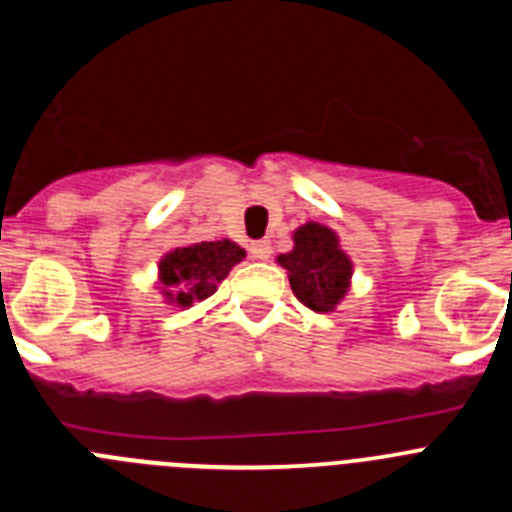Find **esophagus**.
I'll use <instances>...</instances> for the list:
<instances>
[{
    "label": "esophagus",
    "instance_id": "34e87169",
    "mask_svg": "<svg viewBox=\"0 0 512 512\" xmlns=\"http://www.w3.org/2000/svg\"><path fill=\"white\" fill-rule=\"evenodd\" d=\"M248 251H251L253 259L266 261V259H269V256H271V243H269V241H253Z\"/></svg>",
    "mask_w": 512,
    "mask_h": 512
}]
</instances>
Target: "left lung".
Here are the masks:
<instances>
[{
    "label": "left lung",
    "instance_id": "8db88e82",
    "mask_svg": "<svg viewBox=\"0 0 512 512\" xmlns=\"http://www.w3.org/2000/svg\"><path fill=\"white\" fill-rule=\"evenodd\" d=\"M297 300L315 312H330L343 300L351 279V261L325 225L307 223L295 233V248L279 256Z\"/></svg>",
    "mask_w": 512,
    "mask_h": 512
}]
</instances>
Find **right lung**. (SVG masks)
<instances>
[{
  "label": "right lung",
  "mask_w": 512,
  "mask_h": 512,
  "mask_svg": "<svg viewBox=\"0 0 512 512\" xmlns=\"http://www.w3.org/2000/svg\"><path fill=\"white\" fill-rule=\"evenodd\" d=\"M243 256L246 251L228 238L174 248L158 264L161 284L166 287L171 302L189 307L192 302L207 300Z\"/></svg>",
  "instance_id": "obj_1"
}]
</instances>
